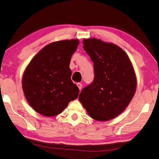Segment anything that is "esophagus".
Here are the masks:
<instances>
[{"instance_id":"34e87169","label":"esophagus","mask_w":159,"mask_h":159,"mask_svg":"<svg viewBox=\"0 0 159 159\" xmlns=\"http://www.w3.org/2000/svg\"><path fill=\"white\" fill-rule=\"evenodd\" d=\"M77 85H78V87H79V90H80L82 89L83 85H82V84H80V83H79V84H77Z\"/></svg>"}]
</instances>
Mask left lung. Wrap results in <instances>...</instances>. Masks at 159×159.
Returning a JSON list of instances; mask_svg holds the SVG:
<instances>
[{
    "mask_svg": "<svg viewBox=\"0 0 159 159\" xmlns=\"http://www.w3.org/2000/svg\"><path fill=\"white\" fill-rule=\"evenodd\" d=\"M83 43L94 64L95 77L80 93V102L93 119H113L124 111L135 94L134 68L117 45L95 38L84 39Z\"/></svg>",
    "mask_w": 159,
    "mask_h": 159,
    "instance_id": "obj_1",
    "label": "left lung"
}]
</instances>
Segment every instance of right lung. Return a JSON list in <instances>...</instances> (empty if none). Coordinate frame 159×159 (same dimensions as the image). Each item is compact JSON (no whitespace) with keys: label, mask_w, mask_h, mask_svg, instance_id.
I'll return each instance as SVG.
<instances>
[{"label":"right lung","mask_w":159,"mask_h":159,"mask_svg":"<svg viewBox=\"0 0 159 159\" xmlns=\"http://www.w3.org/2000/svg\"><path fill=\"white\" fill-rule=\"evenodd\" d=\"M79 40L52 42L33 57L22 75V90L27 102L37 112L53 117L62 112L79 93L70 80V58Z\"/></svg>","instance_id":"add662e5"}]
</instances>
